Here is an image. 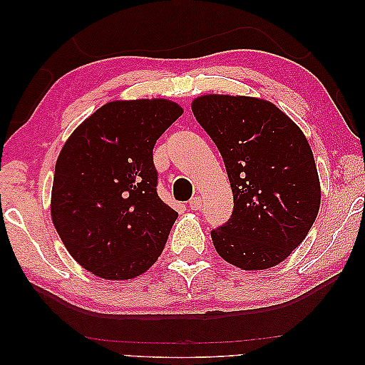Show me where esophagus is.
Returning a JSON list of instances; mask_svg holds the SVG:
<instances>
[{"mask_svg":"<svg viewBox=\"0 0 365 365\" xmlns=\"http://www.w3.org/2000/svg\"><path fill=\"white\" fill-rule=\"evenodd\" d=\"M189 207H191L192 211H199V209L202 207V199L199 196H194L191 201H189Z\"/></svg>","mask_w":365,"mask_h":365,"instance_id":"1","label":"esophagus"}]
</instances>
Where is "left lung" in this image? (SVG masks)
<instances>
[{
    "label": "left lung",
    "instance_id": "obj_1",
    "mask_svg": "<svg viewBox=\"0 0 365 365\" xmlns=\"http://www.w3.org/2000/svg\"><path fill=\"white\" fill-rule=\"evenodd\" d=\"M192 113L221 153L231 182V219L212 229L219 256L244 271L277 266L304 241L321 206L306 136L266 99L204 94Z\"/></svg>",
    "mask_w": 365,
    "mask_h": 365
}]
</instances>
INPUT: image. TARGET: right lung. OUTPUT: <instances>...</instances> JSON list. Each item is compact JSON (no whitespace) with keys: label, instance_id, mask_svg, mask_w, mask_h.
<instances>
[{"label":"right lung","instance_id":"1","mask_svg":"<svg viewBox=\"0 0 365 365\" xmlns=\"http://www.w3.org/2000/svg\"><path fill=\"white\" fill-rule=\"evenodd\" d=\"M181 114L168 99L111 101L79 124L59 153L53 224L94 276L138 277L161 256L178 212L158 196L153 149Z\"/></svg>","mask_w":365,"mask_h":365}]
</instances>
